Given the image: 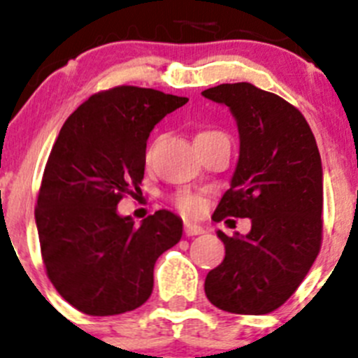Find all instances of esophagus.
Here are the masks:
<instances>
[{"mask_svg": "<svg viewBox=\"0 0 358 358\" xmlns=\"http://www.w3.org/2000/svg\"><path fill=\"white\" fill-rule=\"evenodd\" d=\"M185 234L187 236L204 234V227H201L199 224H194V222H185Z\"/></svg>", "mask_w": 358, "mask_h": 358, "instance_id": "34e87169", "label": "esophagus"}]
</instances>
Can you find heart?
<instances>
[{"label": "heart", "mask_w": 358, "mask_h": 358, "mask_svg": "<svg viewBox=\"0 0 358 358\" xmlns=\"http://www.w3.org/2000/svg\"><path fill=\"white\" fill-rule=\"evenodd\" d=\"M176 206L183 211H189V213H197L203 208V199L196 194H180L176 197Z\"/></svg>", "instance_id": "heart-1"}]
</instances>
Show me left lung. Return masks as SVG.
Listing matches in <instances>:
<instances>
[{
	"mask_svg": "<svg viewBox=\"0 0 358 358\" xmlns=\"http://www.w3.org/2000/svg\"><path fill=\"white\" fill-rule=\"evenodd\" d=\"M201 94L231 110L239 134L231 187L211 218L252 220L245 236L217 231L225 257L208 273L204 292L231 313H271L296 292L320 252V152L303 113L273 92L239 82Z\"/></svg>",
	"mask_w": 358,
	"mask_h": 358,
	"instance_id": "left-lung-1",
	"label": "left lung"
}]
</instances>
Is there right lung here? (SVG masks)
Wrapping results in <instances>:
<instances>
[{
  "label": "right lung",
  "instance_id": "1",
  "mask_svg": "<svg viewBox=\"0 0 358 358\" xmlns=\"http://www.w3.org/2000/svg\"><path fill=\"white\" fill-rule=\"evenodd\" d=\"M189 101L122 85L80 105L48 155L34 210L47 275L82 313L133 311L154 290L155 260L182 239L183 222L159 210L140 227L117 211L140 190L155 124Z\"/></svg>",
  "mask_w": 358,
  "mask_h": 358
}]
</instances>
